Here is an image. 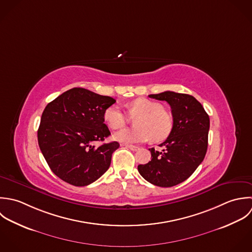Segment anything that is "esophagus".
I'll use <instances>...</instances> for the list:
<instances>
[{"mask_svg": "<svg viewBox=\"0 0 252 252\" xmlns=\"http://www.w3.org/2000/svg\"><path fill=\"white\" fill-rule=\"evenodd\" d=\"M122 147H125V148H127V149H129V150H131L133 152H136V151L139 150V147L132 146V145H122Z\"/></svg>", "mask_w": 252, "mask_h": 252, "instance_id": "1", "label": "esophagus"}]
</instances>
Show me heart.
Here are the masks:
<instances>
[{
	"label": "heart",
	"instance_id": "obj_1",
	"mask_svg": "<svg viewBox=\"0 0 252 252\" xmlns=\"http://www.w3.org/2000/svg\"><path fill=\"white\" fill-rule=\"evenodd\" d=\"M130 117L136 128L123 129L113 135L114 140L123 144L143 143L150 138L155 142L166 139L174 126L173 116L164 109L162 103L149 99L137 98L128 104ZM106 124L113 130L120 129L128 123V116L118 104L109 106L104 112Z\"/></svg>",
	"mask_w": 252,
	"mask_h": 252
}]
</instances>
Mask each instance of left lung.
I'll return each mask as SVG.
<instances>
[{
	"mask_svg": "<svg viewBox=\"0 0 252 252\" xmlns=\"http://www.w3.org/2000/svg\"><path fill=\"white\" fill-rule=\"evenodd\" d=\"M165 100L171 106L174 126L161 151L150 149L152 160L138 166L139 173L151 184L169 188L187 180L204 159L208 145L209 116L192 95L166 91L149 94Z\"/></svg>",
	"mask_w": 252,
	"mask_h": 252,
	"instance_id": "obj_1",
	"label": "left lung"
}]
</instances>
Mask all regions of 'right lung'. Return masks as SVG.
<instances>
[{"mask_svg":"<svg viewBox=\"0 0 252 252\" xmlns=\"http://www.w3.org/2000/svg\"><path fill=\"white\" fill-rule=\"evenodd\" d=\"M116 100L84 88L70 89L45 107L38 129L40 150L51 170L64 182L84 187L106 172L117 142L99 147L110 135L104 112Z\"/></svg>","mask_w":252,"mask_h":252,"instance_id":"add662e5","label":"right lung"}]
</instances>
